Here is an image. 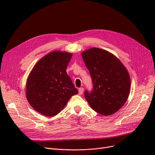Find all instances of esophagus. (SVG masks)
I'll return each mask as SVG.
<instances>
[{
	"instance_id": "esophagus-1",
	"label": "esophagus",
	"mask_w": 155,
	"mask_h": 155,
	"mask_svg": "<svg viewBox=\"0 0 155 155\" xmlns=\"http://www.w3.org/2000/svg\"><path fill=\"white\" fill-rule=\"evenodd\" d=\"M84 88H80L79 89H78V94L79 95H82V94H83V92H84Z\"/></svg>"
}]
</instances>
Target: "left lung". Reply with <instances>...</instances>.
Returning a JSON list of instances; mask_svg holds the SVG:
<instances>
[{"label":"left lung","instance_id":"8db88e82","mask_svg":"<svg viewBox=\"0 0 155 155\" xmlns=\"http://www.w3.org/2000/svg\"><path fill=\"white\" fill-rule=\"evenodd\" d=\"M93 88L84 92L91 108L104 116L118 111L130 93L131 80L124 65L110 53L93 48L82 53Z\"/></svg>","mask_w":155,"mask_h":155}]
</instances>
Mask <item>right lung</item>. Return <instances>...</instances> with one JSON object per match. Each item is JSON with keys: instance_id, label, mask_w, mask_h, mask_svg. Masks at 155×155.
<instances>
[{"instance_id": "obj_1", "label": "right lung", "mask_w": 155, "mask_h": 155, "mask_svg": "<svg viewBox=\"0 0 155 155\" xmlns=\"http://www.w3.org/2000/svg\"><path fill=\"white\" fill-rule=\"evenodd\" d=\"M72 54L53 51L41 59L31 70L26 83L29 104L41 114L53 117L65 107L78 91L66 72Z\"/></svg>"}]
</instances>
